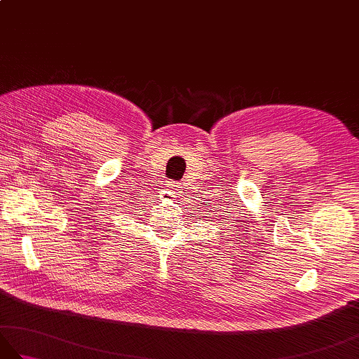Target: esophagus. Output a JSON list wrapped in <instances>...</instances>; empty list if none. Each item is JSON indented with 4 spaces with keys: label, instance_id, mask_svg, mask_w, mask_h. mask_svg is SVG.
<instances>
[{
    "label": "esophagus",
    "instance_id": "1",
    "mask_svg": "<svg viewBox=\"0 0 359 359\" xmlns=\"http://www.w3.org/2000/svg\"><path fill=\"white\" fill-rule=\"evenodd\" d=\"M179 188H180V187H179V185H175V184H174V182H170V184H168V185H166V189H168V191H166V193H168V194H170L171 197H175L174 194H175V191H177V189H179Z\"/></svg>",
    "mask_w": 359,
    "mask_h": 359
}]
</instances>
